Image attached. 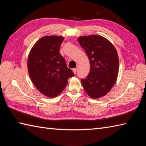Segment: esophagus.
<instances>
[{
    "mask_svg": "<svg viewBox=\"0 0 146 146\" xmlns=\"http://www.w3.org/2000/svg\"><path fill=\"white\" fill-rule=\"evenodd\" d=\"M73 71L74 73L76 74V72H77V69H76V68H74V69H73Z\"/></svg>",
    "mask_w": 146,
    "mask_h": 146,
    "instance_id": "1",
    "label": "esophagus"
}]
</instances>
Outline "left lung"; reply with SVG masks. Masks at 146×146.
<instances>
[{
    "label": "left lung",
    "instance_id": "8db88e82",
    "mask_svg": "<svg viewBox=\"0 0 146 146\" xmlns=\"http://www.w3.org/2000/svg\"><path fill=\"white\" fill-rule=\"evenodd\" d=\"M78 41L87 54L90 69L81 79L83 88L92 98L104 97L113 87L119 71V57L114 46L101 36H81Z\"/></svg>",
    "mask_w": 146,
    "mask_h": 146
}]
</instances>
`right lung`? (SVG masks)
I'll use <instances>...</instances> for the list:
<instances>
[{"mask_svg": "<svg viewBox=\"0 0 146 146\" xmlns=\"http://www.w3.org/2000/svg\"><path fill=\"white\" fill-rule=\"evenodd\" d=\"M63 37L44 36L31 50L27 68L33 84L48 97H55L63 92L70 77L75 76L67 67L60 53Z\"/></svg>", "mask_w": 146, "mask_h": 146, "instance_id": "1", "label": "right lung"}]
</instances>
